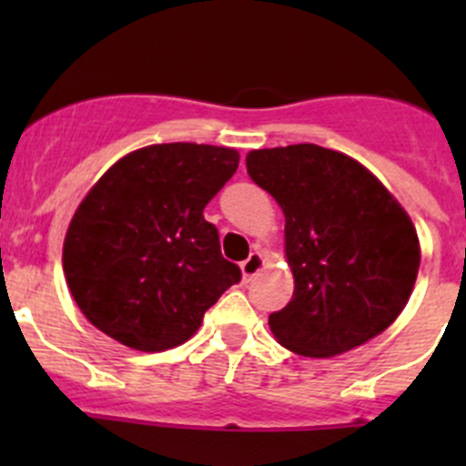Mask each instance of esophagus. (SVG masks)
<instances>
[{
    "label": "esophagus",
    "instance_id": "1",
    "mask_svg": "<svg viewBox=\"0 0 466 466\" xmlns=\"http://www.w3.org/2000/svg\"><path fill=\"white\" fill-rule=\"evenodd\" d=\"M263 268V257L261 252H250V257H248L246 261L241 263V272H243V279H252V277L257 275Z\"/></svg>",
    "mask_w": 466,
    "mask_h": 466
}]
</instances>
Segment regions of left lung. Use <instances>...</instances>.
Masks as SVG:
<instances>
[{"label":"left lung","instance_id":"obj_1","mask_svg":"<svg viewBox=\"0 0 466 466\" xmlns=\"http://www.w3.org/2000/svg\"><path fill=\"white\" fill-rule=\"evenodd\" d=\"M246 164L286 218L295 290L268 318L277 340L327 359L385 331L420 270V238L403 207L363 164L316 144L252 150Z\"/></svg>","mask_w":466,"mask_h":466}]
</instances>
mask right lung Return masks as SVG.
<instances>
[{"mask_svg":"<svg viewBox=\"0 0 466 466\" xmlns=\"http://www.w3.org/2000/svg\"><path fill=\"white\" fill-rule=\"evenodd\" d=\"M237 167L234 148L176 142L135 150L103 173L63 248L69 290L98 331L130 350H171L241 281L203 216Z\"/></svg>","mask_w":466,"mask_h":466,"instance_id":"obj_1","label":"right lung"}]
</instances>
